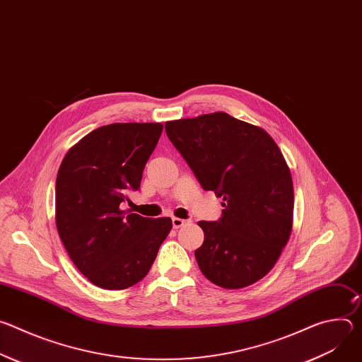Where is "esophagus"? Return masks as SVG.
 Wrapping results in <instances>:
<instances>
[{
  "mask_svg": "<svg viewBox=\"0 0 362 362\" xmlns=\"http://www.w3.org/2000/svg\"><path fill=\"white\" fill-rule=\"evenodd\" d=\"M172 223H173V228H175V229H179V228H182L183 225H186L187 221L180 219V218H173V219H172Z\"/></svg>",
  "mask_w": 362,
  "mask_h": 362,
  "instance_id": "1",
  "label": "esophagus"
}]
</instances>
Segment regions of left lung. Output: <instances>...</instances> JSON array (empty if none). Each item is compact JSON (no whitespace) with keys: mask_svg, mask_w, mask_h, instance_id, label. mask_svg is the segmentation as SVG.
<instances>
[{"mask_svg":"<svg viewBox=\"0 0 362 362\" xmlns=\"http://www.w3.org/2000/svg\"><path fill=\"white\" fill-rule=\"evenodd\" d=\"M165 129L202 187L223 197L222 218L197 223L202 274L226 289L262 279L292 232L293 185L278 144L223 112L166 122Z\"/></svg>","mask_w":362,"mask_h":362,"instance_id":"left-lung-1","label":"left lung"}]
</instances>
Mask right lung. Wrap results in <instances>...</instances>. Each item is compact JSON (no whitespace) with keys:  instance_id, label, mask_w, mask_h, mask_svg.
I'll list each match as a JSON object with an SVG mask.
<instances>
[{"instance_id":"obj_1","label":"right lung","mask_w":362,"mask_h":362,"mask_svg":"<svg viewBox=\"0 0 362 362\" xmlns=\"http://www.w3.org/2000/svg\"><path fill=\"white\" fill-rule=\"evenodd\" d=\"M160 123H113L76 143L56 180V225L77 269L95 286L126 289L150 271L170 218L126 214L120 203L140 187L162 134Z\"/></svg>"}]
</instances>
